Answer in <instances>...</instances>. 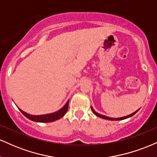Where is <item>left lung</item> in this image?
Listing matches in <instances>:
<instances>
[{
    "mask_svg": "<svg viewBox=\"0 0 157 157\" xmlns=\"http://www.w3.org/2000/svg\"><path fill=\"white\" fill-rule=\"evenodd\" d=\"M91 110H92L93 113H94V114L96 115V116L99 117H100V118L105 119V120H125V119H127V118H128V117H132L133 115H134L135 113H136L137 112V111H139V109H138L137 111H135V112L132 113H131V114L128 115V116H126V117H120V118H111V117H109L104 116V115L100 114V113H98L97 112H96V111H95L93 109V108H92V107H91Z\"/></svg>",
    "mask_w": 157,
    "mask_h": 157,
    "instance_id": "obj_1",
    "label": "left lung"
}]
</instances>
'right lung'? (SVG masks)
<instances>
[{
  "label": "right lung",
  "instance_id": "add662e5",
  "mask_svg": "<svg viewBox=\"0 0 157 157\" xmlns=\"http://www.w3.org/2000/svg\"><path fill=\"white\" fill-rule=\"evenodd\" d=\"M68 102L69 100H68L67 102L66 103L63 107L62 109L59 110V111H56L55 113H48V114H44V115H31L29 113H27L24 111H22L21 109L19 110L21 111V113L26 117V118L29 119L30 120L35 122H51L55 120H59L61 117L64 116L65 113L67 112V110L68 108Z\"/></svg>",
  "mask_w": 157,
  "mask_h": 157
}]
</instances>
